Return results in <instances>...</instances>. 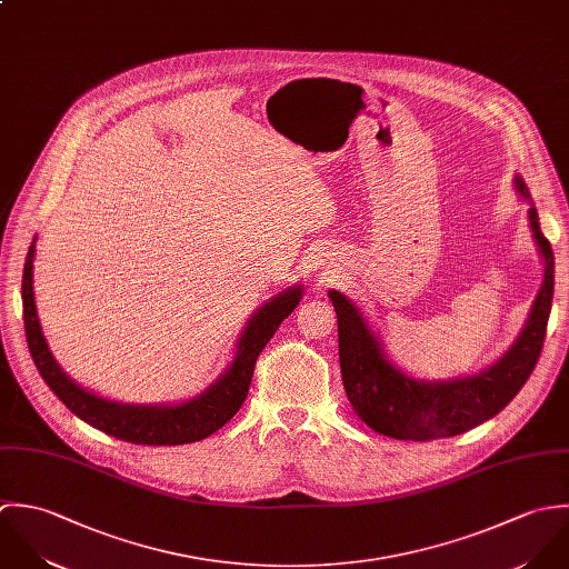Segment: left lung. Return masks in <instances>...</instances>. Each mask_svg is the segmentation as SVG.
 I'll list each match as a JSON object with an SVG mask.
<instances>
[{
    "label": "left lung",
    "instance_id": "8db88e82",
    "mask_svg": "<svg viewBox=\"0 0 569 569\" xmlns=\"http://www.w3.org/2000/svg\"><path fill=\"white\" fill-rule=\"evenodd\" d=\"M515 182L519 196L532 207L530 227L546 261V279L521 337L481 373L449 382H422L400 373L387 360L358 308L341 292H330L339 321L342 387L358 418L376 433L416 442L466 433L497 416L535 371L552 310L555 252L541 232L526 182L519 176Z\"/></svg>",
    "mask_w": 569,
    "mask_h": 569
}]
</instances>
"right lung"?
Masks as SVG:
<instances>
[{"label": "right lung", "mask_w": 569, "mask_h": 569, "mask_svg": "<svg viewBox=\"0 0 569 569\" xmlns=\"http://www.w3.org/2000/svg\"><path fill=\"white\" fill-rule=\"evenodd\" d=\"M32 257L34 241L28 250L21 281L23 301V328L30 356L43 382L54 391V396L83 422L112 436L116 440L147 447H176L200 442L211 433L220 431L228 420L239 411L248 396L254 362L263 347L274 337L283 319L297 308L301 299V288H290L268 301L246 326L237 342V356L222 378L209 387L202 396L176 405V407H133L103 400L77 382H72L61 367L54 362L41 326L37 319L34 295H32Z\"/></svg>", "instance_id": "add662e5"}]
</instances>
